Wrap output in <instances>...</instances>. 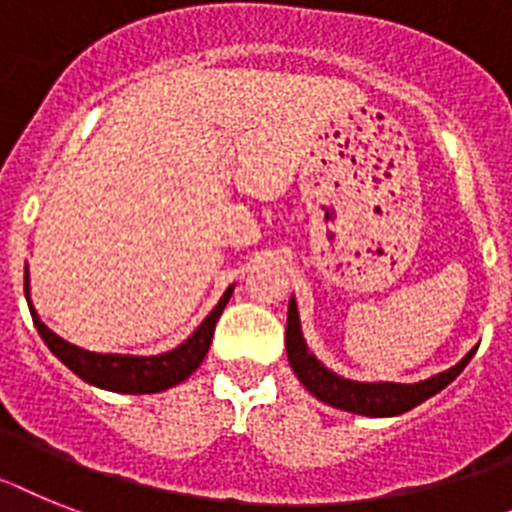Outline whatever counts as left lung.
Wrapping results in <instances>:
<instances>
[{"instance_id": "8db88e82", "label": "left lung", "mask_w": 512, "mask_h": 512, "mask_svg": "<svg viewBox=\"0 0 512 512\" xmlns=\"http://www.w3.org/2000/svg\"><path fill=\"white\" fill-rule=\"evenodd\" d=\"M476 351V349H474ZM474 351L450 367L448 372L429 377L416 385H401V382H351L343 377L333 375L330 369L322 367L315 356L309 354L304 346L302 330H299V315H296L294 299L289 302V320H286V354H289V364L294 369V375L299 377L304 388L312 395H317L320 401L330 403L341 411H351V414L364 416H395L403 411L414 409L442 388H448L455 377L461 375L463 367L471 362Z\"/></svg>"}]
</instances>
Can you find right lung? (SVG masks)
Returning <instances> with one entry per match:
<instances>
[{
  "mask_svg": "<svg viewBox=\"0 0 512 512\" xmlns=\"http://www.w3.org/2000/svg\"><path fill=\"white\" fill-rule=\"evenodd\" d=\"M234 289H226L221 296V302L203 320V325L192 333L179 349L169 351L161 356H117V354H93V351L77 349L64 338H59L54 330H49L44 322L38 320L33 304L30 307V317L36 322L38 333L46 341L54 356H59L67 367L75 372L77 377H83L85 382L96 385L103 390H114V393H161V390L179 385L203 364L205 354L213 341V330L221 317L223 307L229 302V296ZM25 299H28V268H25Z\"/></svg>",
  "mask_w": 512,
  "mask_h": 512,
  "instance_id": "1",
  "label": "right lung"
}]
</instances>
